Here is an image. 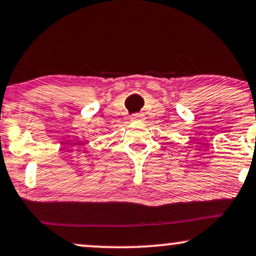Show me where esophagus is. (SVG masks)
Instances as JSON below:
<instances>
[{
	"mask_svg": "<svg viewBox=\"0 0 256 256\" xmlns=\"http://www.w3.org/2000/svg\"><path fill=\"white\" fill-rule=\"evenodd\" d=\"M144 116L142 113H136V114L131 116V120L132 122H140V120H143Z\"/></svg>",
	"mask_w": 256,
	"mask_h": 256,
	"instance_id": "esophagus-1",
	"label": "esophagus"
}]
</instances>
